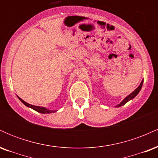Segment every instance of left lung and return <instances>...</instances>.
Returning a JSON list of instances; mask_svg holds the SVG:
<instances>
[{
    "instance_id": "8db88e82",
    "label": "left lung",
    "mask_w": 158,
    "mask_h": 158,
    "mask_svg": "<svg viewBox=\"0 0 158 158\" xmlns=\"http://www.w3.org/2000/svg\"><path fill=\"white\" fill-rule=\"evenodd\" d=\"M143 80H142V81H141V83H140V85H139V86L137 87V88H136V89H135V90H134V91L132 92V93H131V94H129V95H128V97H126V98H125V99H123L122 102L119 103V105H117V106H115L116 108H117V107L123 106V105L126 104V103L128 102V101L131 100V99H134V98H135V97H136V96H137V94H138V93L139 92V90H141V88H142V86H143Z\"/></svg>"
}]
</instances>
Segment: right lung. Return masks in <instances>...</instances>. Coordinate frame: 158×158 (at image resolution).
<instances>
[{"instance_id": "obj_1", "label": "right lung", "mask_w": 158, "mask_h": 158, "mask_svg": "<svg viewBox=\"0 0 158 158\" xmlns=\"http://www.w3.org/2000/svg\"><path fill=\"white\" fill-rule=\"evenodd\" d=\"M19 99L21 101V102H23V104L25 105V106L29 107V108H32L33 110H36V111L39 112V113H41V114H50V113H54V112H56V110H48L46 108H44V107H40V106H32V105H30L29 104V103H27L25 102V101H23V99H21V98L19 97Z\"/></svg>"}]
</instances>
